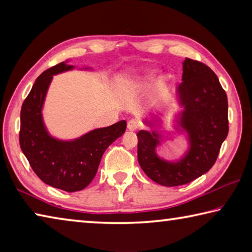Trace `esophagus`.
<instances>
[{
	"label": "esophagus",
	"instance_id": "34e87169",
	"mask_svg": "<svg viewBox=\"0 0 252 252\" xmlns=\"http://www.w3.org/2000/svg\"><path fill=\"white\" fill-rule=\"evenodd\" d=\"M140 127V122L138 120H135V119H132L129 122H127V129L130 131H135L136 129H139Z\"/></svg>",
	"mask_w": 252,
	"mask_h": 252
}]
</instances>
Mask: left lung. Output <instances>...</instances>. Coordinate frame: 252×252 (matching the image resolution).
Here are the masks:
<instances>
[{"label": "left lung", "instance_id": "left-lung-1", "mask_svg": "<svg viewBox=\"0 0 252 252\" xmlns=\"http://www.w3.org/2000/svg\"><path fill=\"white\" fill-rule=\"evenodd\" d=\"M179 95L185 110L180 126L188 132L190 149L172 163L156 155V132H138V161L144 173L164 187L182 186L212 168L229 131L228 99L218 76L200 61L186 59Z\"/></svg>", "mask_w": 252, "mask_h": 252}]
</instances>
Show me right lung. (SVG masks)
I'll return each mask as SVG.
<instances>
[{
  "mask_svg": "<svg viewBox=\"0 0 252 252\" xmlns=\"http://www.w3.org/2000/svg\"><path fill=\"white\" fill-rule=\"evenodd\" d=\"M72 67L61 62L36 79L21 109L19 133L20 147L36 176L46 185L67 192L90 185L106 148L125 133L126 127V122L122 120L93 130L74 141L51 138L42 121V105L53 74Z\"/></svg>",
  "mask_w": 252,
  "mask_h": 252,
  "instance_id": "add662e5",
  "label": "right lung"
}]
</instances>
